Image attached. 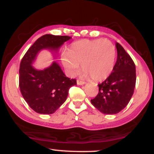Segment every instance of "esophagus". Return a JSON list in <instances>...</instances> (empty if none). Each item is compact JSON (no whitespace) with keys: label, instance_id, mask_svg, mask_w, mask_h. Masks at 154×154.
Returning <instances> with one entry per match:
<instances>
[{"label":"esophagus","instance_id":"esophagus-1","mask_svg":"<svg viewBox=\"0 0 154 154\" xmlns=\"http://www.w3.org/2000/svg\"><path fill=\"white\" fill-rule=\"evenodd\" d=\"M85 82L84 81H82V80H79V79H77V84L78 85H85Z\"/></svg>","mask_w":154,"mask_h":154}]
</instances>
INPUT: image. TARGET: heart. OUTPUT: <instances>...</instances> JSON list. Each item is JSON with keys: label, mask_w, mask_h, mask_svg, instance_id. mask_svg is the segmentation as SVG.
Segmentation results:
<instances>
[{"label": "heart", "mask_w": 154, "mask_h": 154, "mask_svg": "<svg viewBox=\"0 0 154 154\" xmlns=\"http://www.w3.org/2000/svg\"><path fill=\"white\" fill-rule=\"evenodd\" d=\"M115 57V47L106 39L79 40L61 54V61L69 75H77L81 64L83 75L95 81L103 80L110 75Z\"/></svg>", "instance_id": "b5f03b06"}]
</instances>
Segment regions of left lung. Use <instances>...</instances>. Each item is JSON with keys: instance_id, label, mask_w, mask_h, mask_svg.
Returning a JSON list of instances; mask_svg holds the SVG:
<instances>
[{"instance_id": "1", "label": "left lung", "mask_w": 154, "mask_h": 154, "mask_svg": "<svg viewBox=\"0 0 154 154\" xmlns=\"http://www.w3.org/2000/svg\"><path fill=\"white\" fill-rule=\"evenodd\" d=\"M117 59L111 75L98 85V95L91 103L105 114H116L126 107L135 87V65L119 43H116Z\"/></svg>"}]
</instances>
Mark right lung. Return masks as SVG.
<instances>
[{"label":"right lung","mask_w":154,"mask_h":154,"mask_svg":"<svg viewBox=\"0 0 154 154\" xmlns=\"http://www.w3.org/2000/svg\"><path fill=\"white\" fill-rule=\"evenodd\" d=\"M69 36L45 35L38 38L24 54L19 67V88L29 107L41 114L54 113L66 100L69 90L77 85L75 79L64 75L56 61L43 70L32 64L43 49L58 51Z\"/></svg>","instance_id":"add662e5"}]
</instances>
